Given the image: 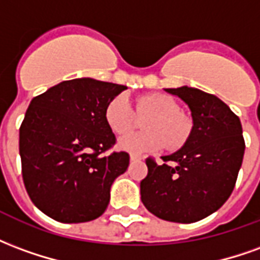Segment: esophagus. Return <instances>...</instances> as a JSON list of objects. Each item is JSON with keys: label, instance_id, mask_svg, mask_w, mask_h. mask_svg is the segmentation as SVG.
<instances>
[{"label": "esophagus", "instance_id": "esophagus-1", "mask_svg": "<svg viewBox=\"0 0 260 260\" xmlns=\"http://www.w3.org/2000/svg\"><path fill=\"white\" fill-rule=\"evenodd\" d=\"M141 160H143V156L141 154H135V153L131 154V161H141Z\"/></svg>", "mask_w": 260, "mask_h": 260}]
</instances>
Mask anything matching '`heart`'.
I'll return each mask as SVG.
<instances>
[{
	"label": "heart",
	"instance_id": "1",
	"mask_svg": "<svg viewBox=\"0 0 260 260\" xmlns=\"http://www.w3.org/2000/svg\"><path fill=\"white\" fill-rule=\"evenodd\" d=\"M138 117L147 115L142 122L143 132L122 138L118 146L129 153H152L164 146L170 150L181 147L189 136L191 122L180 113V106L174 99L150 93L135 99V113L129 100L124 94L113 97L106 106V124L115 135H126L135 128Z\"/></svg>",
	"mask_w": 260,
	"mask_h": 260
}]
</instances>
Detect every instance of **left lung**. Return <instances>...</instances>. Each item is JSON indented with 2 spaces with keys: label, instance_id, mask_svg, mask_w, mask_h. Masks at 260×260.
Wrapping results in <instances>:
<instances>
[{
  "label": "left lung",
  "instance_id": "left-lung-1",
  "mask_svg": "<svg viewBox=\"0 0 260 260\" xmlns=\"http://www.w3.org/2000/svg\"><path fill=\"white\" fill-rule=\"evenodd\" d=\"M188 104L191 135L163 164L147 157L141 198L147 210L174 223H195L223 206L234 189L245 152L240 118L214 94L195 87L166 89Z\"/></svg>",
  "mask_w": 260,
  "mask_h": 260
}]
</instances>
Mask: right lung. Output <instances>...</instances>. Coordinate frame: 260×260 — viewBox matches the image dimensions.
<instances>
[{
  "label": "right lung",
  "mask_w": 260,
  "mask_h": 260,
  "mask_svg": "<svg viewBox=\"0 0 260 260\" xmlns=\"http://www.w3.org/2000/svg\"><path fill=\"white\" fill-rule=\"evenodd\" d=\"M125 89L90 78L64 80L29 104L19 128L22 177L48 217L83 223L107 209L111 184L126 171L129 154H106L117 139L104 110Z\"/></svg>",
  "instance_id": "add662e5"
}]
</instances>
